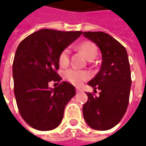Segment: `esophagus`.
<instances>
[{
    "mask_svg": "<svg viewBox=\"0 0 146 146\" xmlns=\"http://www.w3.org/2000/svg\"><path fill=\"white\" fill-rule=\"evenodd\" d=\"M76 93H79V92H81V89L78 88H76Z\"/></svg>",
    "mask_w": 146,
    "mask_h": 146,
    "instance_id": "obj_1",
    "label": "esophagus"
}]
</instances>
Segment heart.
<instances>
[{
    "label": "heart",
    "mask_w": 146,
    "mask_h": 146,
    "mask_svg": "<svg viewBox=\"0 0 146 146\" xmlns=\"http://www.w3.org/2000/svg\"><path fill=\"white\" fill-rule=\"evenodd\" d=\"M77 48L80 51L84 53L86 57L89 60L94 59L97 53L98 49L94 43L88 40L81 42ZM70 51L69 48H65L61 51L59 56H58V62L62 66H66L70 62ZM89 74L85 71H80V70H75V69H70L66 71L65 77L66 78L70 83H72L75 85H80L84 81H86L89 78Z\"/></svg>",
    "instance_id": "1"
}]
</instances>
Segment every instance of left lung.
I'll return each mask as SVG.
<instances>
[{"label":"left lung","instance_id":"obj_1","mask_svg":"<svg viewBox=\"0 0 146 146\" xmlns=\"http://www.w3.org/2000/svg\"><path fill=\"white\" fill-rule=\"evenodd\" d=\"M84 36L100 48L102 62L100 70L88 85L100 90L99 95L88 92L83 115L89 127L106 131L121 120L125 114L131 85V69L125 48L104 32H84Z\"/></svg>","mask_w":146,"mask_h":146}]
</instances>
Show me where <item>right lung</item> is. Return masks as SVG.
Wrapping results in <instances>:
<instances>
[{"label":"right lung","instance_id":"add662e5","mask_svg":"<svg viewBox=\"0 0 146 146\" xmlns=\"http://www.w3.org/2000/svg\"><path fill=\"white\" fill-rule=\"evenodd\" d=\"M82 34L81 31L43 29L23 40L15 54L12 74L18 109L23 119L39 131L60 124L64 110L76 95L74 86L62 81L54 89L50 81L60 82L58 56Z\"/></svg>","mask_w":146,"mask_h":146}]
</instances>
